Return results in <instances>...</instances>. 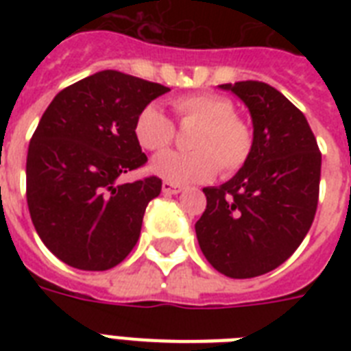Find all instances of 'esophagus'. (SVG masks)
Here are the masks:
<instances>
[{
	"instance_id": "esophagus-1",
	"label": "esophagus",
	"mask_w": 351,
	"mask_h": 351,
	"mask_svg": "<svg viewBox=\"0 0 351 351\" xmlns=\"http://www.w3.org/2000/svg\"><path fill=\"white\" fill-rule=\"evenodd\" d=\"M180 191H182V187L173 184V182L165 180L164 184H162V193H164V195H176V193H180Z\"/></svg>"
}]
</instances>
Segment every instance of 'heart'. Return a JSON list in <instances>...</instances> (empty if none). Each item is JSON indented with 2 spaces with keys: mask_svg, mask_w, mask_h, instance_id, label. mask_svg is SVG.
<instances>
[{
  "mask_svg": "<svg viewBox=\"0 0 351 351\" xmlns=\"http://www.w3.org/2000/svg\"><path fill=\"white\" fill-rule=\"evenodd\" d=\"M176 117L197 123L189 134L191 151H169L151 162V171L173 184L208 180L217 165L222 175L239 171L250 158L253 136L233 112V104L219 95H187L173 100ZM134 136L145 151H164L175 138V125L158 106L143 107L134 121Z\"/></svg>",
  "mask_w": 351,
  "mask_h": 351,
  "instance_id": "b5f03b06",
  "label": "heart"
}]
</instances>
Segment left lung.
I'll list each match as a JSON object with an SVG mask.
<instances>
[{
	"mask_svg": "<svg viewBox=\"0 0 351 351\" xmlns=\"http://www.w3.org/2000/svg\"><path fill=\"white\" fill-rule=\"evenodd\" d=\"M244 101L253 123L250 158L222 186L204 187L198 244L226 277L251 278L286 262L315 219L321 153L306 117L262 82L219 85Z\"/></svg>",
	"mask_w": 351,
	"mask_h": 351,
	"instance_id": "obj_1",
	"label": "left lung"
}]
</instances>
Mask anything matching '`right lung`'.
<instances>
[{
    "mask_svg": "<svg viewBox=\"0 0 351 351\" xmlns=\"http://www.w3.org/2000/svg\"><path fill=\"white\" fill-rule=\"evenodd\" d=\"M167 90L100 71L58 93L43 112L27 154V204L43 244L69 266L106 271L138 242L162 180L118 184V176L147 162L134 121Z\"/></svg>",
    "mask_w": 351,
    "mask_h": 351,
    "instance_id": "right-lung-1",
    "label": "right lung"
}]
</instances>
